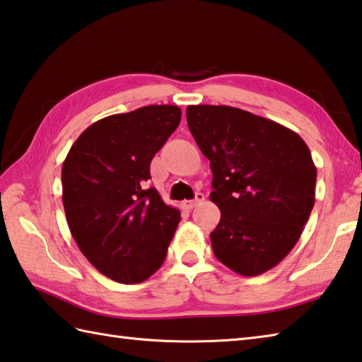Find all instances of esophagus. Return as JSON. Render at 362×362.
<instances>
[{
	"mask_svg": "<svg viewBox=\"0 0 362 362\" xmlns=\"http://www.w3.org/2000/svg\"><path fill=\"white\" fill-rule=\"evenodd\" d=\"M204 201V194L202 193H196L194 194V199L193 201H185L183 202V206H185L187 209H193L198 206V204H201Z\"/></svg>",
	"mask_w": 362,
	"mask_h": 362,
	"instance_id": "obj_1",
	"label": "esophagus"
}]
</instances>
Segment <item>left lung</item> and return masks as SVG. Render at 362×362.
Here are the masks:
<instances>
[{
  "instance_id": "obj_1",
  "label": "left lung",
  "mask_w": 362,
  "mask_h": 362,
  "mask_svg": "<svg viewBox=\"0 0 362 362\" xmlns=\"http://www.w3.org/2000/svg\"><path fill=\"white\" fill-rule=\"evenodd\" d=\"M187 123L214 175L216 259L245 277L277 266L315 204L317 168L307 144L284 124L231 106H188Z\"/></svg>"
}]
</instances>
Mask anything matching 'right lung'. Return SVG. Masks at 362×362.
Here are the masks:
<instances>
[{
    "mask_svg": "<svg viewBox=\"0 0 362 362\" xmlns=\"http://www.w3.org/2000/svg\"><path fill=\"white\" fill-rule=\"evenodd\" d=\"M182 110L146 106L95 122L62 169L63 206L76 244L103 275L141 284L164 262L180 212L148 187L150 163Z\"/></svg>",
    "mask_w": 362,
    "mask_h": 362,
    "instance_id": "add662e5",
    "label": "right lung"
}]
</instances>
